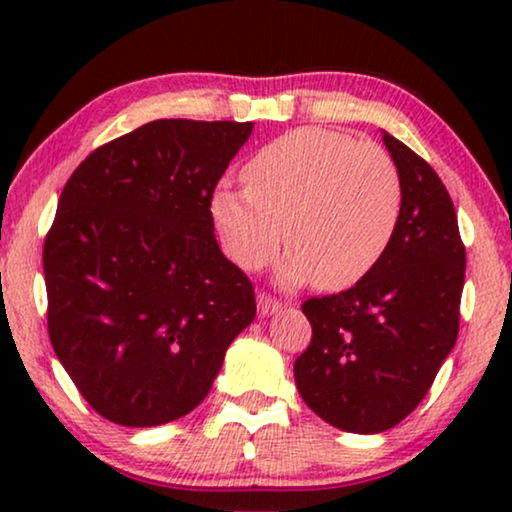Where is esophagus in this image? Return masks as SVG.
Segmentation results:
<instances>
[{
  "instance_id": "1",
  "label": "esophagus",
  "mask_w": 512,
  "mask_h": 512,
  "mask_svg": "<svg viewBox=\"0 0 512 512\" xmlns=\"http://www.w3.org/2000/svg\"><path fill=\"white\" fill-rule=\"evenodd\" d=\"M279 310H282L279 300L268 296V293H258V312H261V317H272Z\"/></svg>"
}]
</instances>
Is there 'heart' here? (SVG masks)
I'll return each instance as SVG.
<instances>
[{
  "label": "heart",
  "instance_id": "1",
  "mask_svg": "<svg viewBox=\"0 0 512 512\" xmlns=\"http://www.w3.org/2000/svg\"><path fill=\"white\" fill-rule=\"evenodd\" d=\"M244 186H219L209 214L223 251L242 270H261L284 235V286L317 279L328 291L368 275L401 219L398 167L375 142L326 128H298L258 149L242 170ZM287 233H283V223Z\"/></svg>",
  "mask_w": 512,
  "mask_h": 512
}]
</instances>
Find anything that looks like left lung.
Here are the masks:
<instances>
[{
  "instance_id": "1",
  "label": "left lung",
  "mask_w": 512,
  "mask_h": 512,
  "mask_svg": "<svg viewBox=\"0 0 512 512\" xmlns=\"http://www.w3.org/2000/svg\"><path fill=\"white\" fill-rule=\"evenodd\" d=\"M403 205L387 251L366 277L303 303L312 340L293 377L335 429L382 433L422 403L459 333L466 249L450 193L433 167L389 132Z\"/></svg>"
}]
</instances>
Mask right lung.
I'll return each instance as SVG.
<instances>
[{"mask_svg": "<svg viewBox=\"0 0 512 512\" xmlns=\"http://www.w3.org/2000/svg\"><path fill=\"white\" fill-rule=\"evenodd\" d=\"M254 123L160 118L100 146L44 242L48 335L97 415L158 426L205 401L256 317L209 202Z\"/></svg>", "mask_w": 512, "mask_h": 512, "instance_id": "1", "label": "right lung"}]
</instances>
